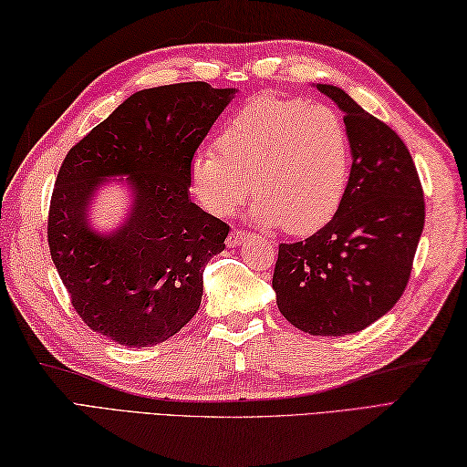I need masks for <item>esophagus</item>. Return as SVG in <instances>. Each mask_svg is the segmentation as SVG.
Instances as JSON below:
<instances>
[{
	"label": "esophagus",
	"instance_id": "1",
	"mask_svg": "<svg viewBox=\"0 0 467 467\" xmlns=\"http://www.w3.org/2000/svg\"><path fill=\"white\" fill-rule=\"evenodd\" d=\"M249 237V234L245 230H234L230 235H227V247H237L245 244V240Z\"/></svg>",
	"mask_w": 467,
	"mask_h": 467
}]
</instances>
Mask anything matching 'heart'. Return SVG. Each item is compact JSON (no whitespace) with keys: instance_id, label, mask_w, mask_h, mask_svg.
Returning <instances> with one entry per match:
<instances>
[{"instance_id":"1","label":"heart","mask_w":467,"mask_h":467,"mask_svg":"<svg viewBox=\"0 0 467 467\" xmlns=\"http://www.w3.org/2000/svg\"><path fill=\"white\" fill-rule=\"evenodd\" d=\"M190 180L202 206L232 213L254 190L252 220L313 234L337 213L348 180V136L333 109L259 95L235 112L192 158Z\"/></svg>"}]
</instances>
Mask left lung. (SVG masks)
<instances>
[{
	"label": "left lung",
	"instance_id": "1",
	"mask_svg": "<svg viewBox=\"0 0 467 467\" xmlns=\"http://www.w3.org/2000/svg\"><path fill=\"white\" fill-rule=\"evenodd\" d=\"M345 115L352 166L343 202L319 232L281 244L273 291L285 319L317 337L362 331L402 297L424 230L412 156L389 124L343 88L315 85Z\"/></svg>",
	"mask_w": 467,
	"mask_h": 467
}]
</instances>
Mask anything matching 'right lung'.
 Instances as JSON below:
<instances>
[{
  "mask_svg": "<svg viewBox=\"0 0 467 467\" xmlns=\"http://www.w3.org/2000/svg\"><path fill=\"white\" fill-rule=\"evenodd\" d=\"M237 88H142L65 156L49 208V249L78 317L130 348L174 337L200 309L203 269L230 225L190 200V164ZM120 179L131 208L110 233L89 220L101 186Z\"/></svg>",
  "mask_w": 467,
  "mask_h": 467,
  "instance_id": "1",
  "label": "right lung"
}]
</instances>
